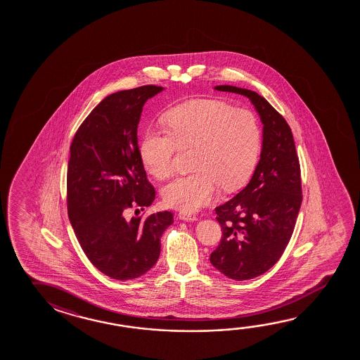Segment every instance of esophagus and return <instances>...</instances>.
Returning a JSON list of instances; mask_svg holds the SVG:
<instances>
[{"mask_svg":"<svg viewBox=\"0 0 360 360\" xmlns=\"http://www.w3.org/2000/svg\"><path fill=\"white\" fill-rule=\"evenodd\" d=\"M179 218H181V219H184V221H197V219H198V217H197L195 214L188 212L179 213Z\"/></svg>","mask_w":360,"mask_h":360,"instance_id":"34e87169","label":"esophagus"}]
</instances>
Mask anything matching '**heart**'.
<instances>
[{
    "mask_svg": "<svg viewBox=\"0 0 360 360\" xmlns=\"http://www.w3.org/2000/svg\"><path fill=\"white\" fill-rule=\"evenodd\" d=\"M168 130L148 129L139 153L147 171L167 179L174 171L179 148H193L195 171L165 186L167 206L195 212L224 191L240 188L254 171L259 157L261 130L252 112L224 101L195 99L165 114Z\"/></svg>",
    "mask_w": 360,
    "mask_h": 360,
    "instance_id": "b5f03b06",
    "label": "heart"
}]
</instances>
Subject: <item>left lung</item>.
<instances>
[{
  "instance_id": "8db88e82",
  "label": "left lung",
  "mask_w": 360,
  "mask_h": 360,
  "mask_svg": "<svg viewBox=\"0 0 360 360\" xmlns=\"http://www.w3.org/2000/svg\"><path fill=\"white\" fill-rule=\"evenodd\" d=\"M214 89L248 96L264 124L261 158L251 181L214 210L222 238L211 264L243 281L270 270L292 236L302 202L300 162L289 124L264 96L231 85Z\"/></svg>"
}]
</instances>
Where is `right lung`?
I'll return each instance as SVG.
<instances>
[{
	"mask_svg": "<svg viewBox=\"0 0 360 360\" xmlns=\"http://www.w3.org/2000/svg\"><path fill=\"white\" fill-rule=\"evenodd\" d=\"M162 86L143 85L108 95L77 130L70 146L66 205L89 261L106 276L133 280L160 254L173 213L127 218L153 203L155 189L143 165L136 129L144 103Z\"/></svg>",
	"mask_w": 360,
	"mask_h": 360,
	"instance_id": "obj_1",
	"label": "right lung"
}]
</instances>
